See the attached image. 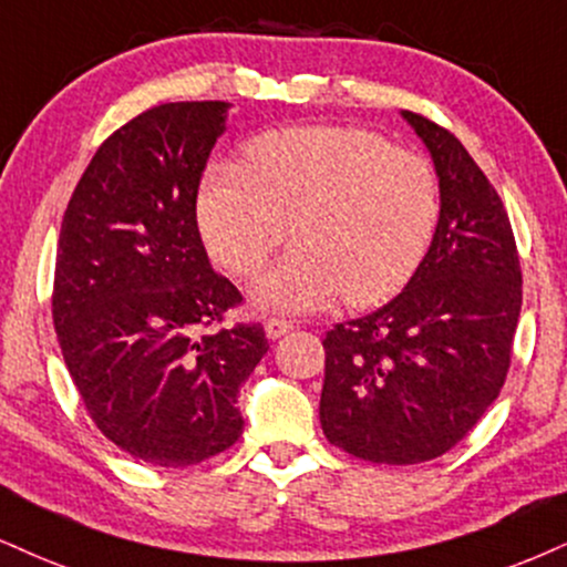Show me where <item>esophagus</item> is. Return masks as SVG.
Here are the masks:
<instances>
[{"label":"esophagus","instance_id":"obj_1","mask_svg":"<svg viewBox=\"0 0 567 567\" xmlns=\"http://www.w3.org/2000/svg\"><path fill=\"white\" fill-rule=\"evenodd\" d=\"M291 328H295V326H291L289 320H284V318H268V320H265V333H268V339H272V341L281 339L284 333L291 331Z\"/></svg>","mask_w":567,"mask_h":567}]
</instances>
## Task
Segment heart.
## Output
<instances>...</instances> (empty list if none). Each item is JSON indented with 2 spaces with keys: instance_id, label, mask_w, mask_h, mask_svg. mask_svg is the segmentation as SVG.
<instances>
[{
  "instance_id": "1",
  "label": "heart",
  "mask_w": 567,
  "mask_h": 567,
  "mask_svg": "<svg viewBox=\"0 0 567 567\" xmlns=\"http://www.w3.org/2000/svg\"><path fill=\"white\" fill-rule=\"evenodd\" d=\"M291 234L297 247L265 272L251 302L312 312L344 295L365 307L410 281L439 223V181L417 152L354 125H291L215 159L197 192L209 255L255 276Z\"/></svg>"
}]
</instances>
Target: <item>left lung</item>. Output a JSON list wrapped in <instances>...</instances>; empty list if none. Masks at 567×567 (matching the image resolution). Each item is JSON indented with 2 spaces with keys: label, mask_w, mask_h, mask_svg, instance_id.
I'll list each match as a JSON object with an SVG mask.
<instances>
[{
  "label": "left lung",
  "mask_w": 567,
  "mask_h": 567,
  "mask_svg": "<svg viewBox=\"0 0 567 567\" xmlns=\"http://www.w3.org/2000/svg\"><path fill=\"white\" fill-rule=\"evenodd\" d=\"M439 178V223L408 286L326 333L320 425L368 463L450 452L507 379L523 276L499 194L454 134L408 113Z\"/></svg>",
  "instance_id": "left-lung-1"
}]
</instances>
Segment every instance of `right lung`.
Masks as SVG:
<instances>
[{
	"label": "right lung",
	"mask_w": 567,
	"mask_h": 567,
	"mask_svg": "<svg viewBox=\"0 0 567 567\" xmlns=\"http://www.w3.org/2000/svg\"><path fill=\"white\" fill-rule=\"evenodd\" d=\"M228 102H167L117 128L60 228L52 318L91 421L131 457L186 467L244 431L260 326L205 331L241 302L207 260L197 192Z\"/></svg>",
	"instance_id": "add662e5"
}]
</instances>
